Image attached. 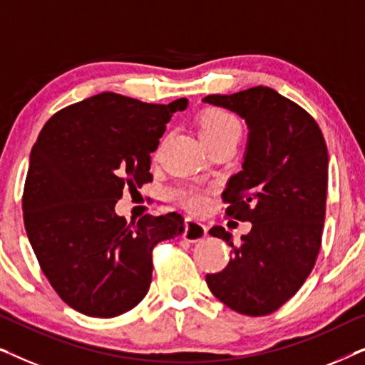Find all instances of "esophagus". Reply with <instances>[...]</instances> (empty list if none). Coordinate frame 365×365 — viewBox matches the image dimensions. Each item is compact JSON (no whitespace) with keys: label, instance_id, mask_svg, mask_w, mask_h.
Masks as SVG:
<instances>
[{"label":"esophagus","instance_id":"1","mask_svg":"<svg viewBox=\"0 0 365 365\" xmlns=\"http://www.w3.org/2000/svg\"><path fill=\"white\" fill-rule=\"evenodd\" d=\"M207 229L204 224L194 221V219H186V229H184V239L187 242H199L206 237Z\"/></svg>","mask_w":365,"mask_h":365}]
</instances>
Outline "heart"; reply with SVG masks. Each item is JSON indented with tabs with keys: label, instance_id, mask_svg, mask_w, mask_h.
<instances>
[{
	"label": "heart",
	"instance_id": "heart-1",
	"mask_svg": "<svg viewBox=\"0 0 365 365\" xmlns=\"http://www.w3.org/2000/svg\"><path fill=\"white\" fill-rule=\"evenodd\" d=\"M242 133L241 121L236 114L222 108H207L199 116V134H201L202 143L207 148L216 146L222 143H236L239 141ZM178 201L184 206L192 209V211H201L206 206L207 197L206 192L196 187L181 189L174 194Z\"/></svg>",
	"mask_w": 365,
	"mask_h": 365
}]
</instances>
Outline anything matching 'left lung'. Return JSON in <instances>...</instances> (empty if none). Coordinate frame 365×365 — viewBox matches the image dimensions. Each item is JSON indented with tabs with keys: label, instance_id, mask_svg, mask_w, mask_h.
I'll return each mask as SVG.
<instances>
[{
	"label": "left lung",
	"instance_id": "8db88e82",
	"mask_svg": "<svg viewBox=\"0 0 365 365\" xmlns=\"http://www.w3.org/2000/svg\"><path fill=\"white\" fill-rule=\"evenodd\" d=\"M202 101L247 124L242 171L229 179L222 201L227 216L252 224L239 244L222 226L209 231L232 247V259L206 282L232 311L267 316L301 289L316 264L326 219V141L311 114L267 86Z\"/></svg>",
	"mask_w": 365,
	"mask_h": 365
}]
</instances>
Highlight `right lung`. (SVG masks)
<instances>
[{
  "instance_id": "1",
  "label": "right lung",
  "mask_w": 365,
  "mask_h": 365,
  "mask_svg": "<svg viewBox=\"0 0 365 365\" xmlns=\"http://www.w3.org/2000/svg\"><path fill=\"white\" fill-rule=\"evenodd\" d=\"M187 99L149 104L101 93L53 114L31 149L23 217L58 296L89 317H116L143 301L153 249L184 232V217L146 214L128 224L123 189L153 181L151 153Z\"/></svg>"
}]
</instances>
